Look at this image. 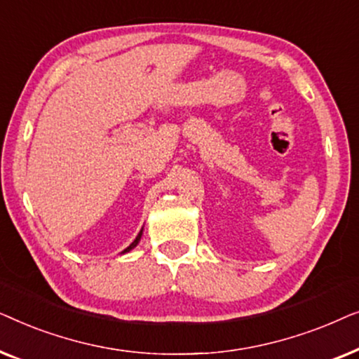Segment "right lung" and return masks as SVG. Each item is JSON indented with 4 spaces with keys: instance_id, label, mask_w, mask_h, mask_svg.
Wrapping results in <instances>:
<instances>
[{
    "instance_id": "right-lung-1",
    "label": "right lung",
    "mask_w": 359,
    "mask_h": 359,
    "mask_svg": "<svg viewBox=\"0 0 359 359\" xmlns=\"http://www.w3.org/2000/svg\"><path fill=\"white\" fill-rule=\"evenodd\" d=\"M140 235H142V230H140V233H139V235H137V238L134 240V242H132V243L129 245V247H127V248L124 250V252H129V250H132V248H134V247H135V245H137V243H139V240H140Z\"/></svg>"
}]
</instances>
